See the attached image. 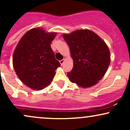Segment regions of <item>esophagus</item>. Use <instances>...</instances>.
<instances>
[{
    "mask_svg": "<svg viewBox=\"0 0 130 130\" xmlns=\"http://www.w3.org/2000/svg\"><path fill=\"white\" fill-rule=\"evenodd\" d=\"M64 62H65V59H63V60H60V65H63Z\"/></svg>",
    "mask_w": 130,
    "mask_h": 130,
    "instance_id": "obj_1",
    "label": "esophagus"
}]
</instances>
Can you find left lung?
Listing matches in <instances>:
<instances>
[{"instance_id": "1", "label": "left lung", "mask_w": 130, "mask_h": 130, "mask_svg": "<svg viewBox=\"0 0 130 130\" xmlns=\"http://www.w3.org/2000/svg\"><path fill=\"white\" fill-rule=\"evenodd\" d=\"M63 38L69 46L73 68L67 73L70 81L82 88L97 84L107 71L111 56L108 46L90 30H76Z\"/></svg>"}]
</instances>
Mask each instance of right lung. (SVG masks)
Instances as JSON below:
<instances>
[{"mask_svg": "<svg viewBox=\"0 0 130 130\" xmlns=\"http://www.w3.org/2000/svg\"><path fill=\"white\" fill-rule=\"evenodd\" d=\"M56 35L34 28L23 35L14 51V71L19 79L33 90H42L48 86L60 66L51 47Z\"/></svg>", "mask_w": 130, "mask_h": 130, "instance_id": "add662e5", "label": "right lung"}]
</instances>
